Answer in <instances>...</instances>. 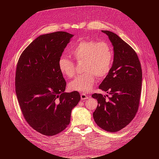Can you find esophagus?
<instances>
[{"mask_svg":"<svg viewBox=\"0 0 159 159\" xmlns=\"http://www.w3.org/2000/svg\"><path fill=\"white\" fill-rule=\"evenodd\" d=\"M80 98H81L82 100H83V101H84V100L88 99L89 97L88 95H86V94H84V93H81L80 94Z\"/></svg>","mask_w":159,"mask_h":159,"instance_id":"34e87169","label":"esophagus"}]
</instances>
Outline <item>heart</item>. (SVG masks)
<instances>
[{
    "label": "heart",
    "mask_w": 159,
    "mask_h": 159,
    "mask_svg": "<svg viewBox=\"0 0 159 159\" xmlns=\"http://www.w3.org/2000/svg\"><path fill=\"white\" fill-rule=\"evenodd\" d=\"M70 53L79 62H83L84 72L68 84L70 91L88 93L95 85V77L101 79L110 72L113 60L111 45L104 41H80L70 49ZM58 68L63 75L71 78L75 74L73 61L62 55L58 60Z\"/></svg>",
    "instance_id": "heart-1"
}]
</instances>
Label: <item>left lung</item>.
Returning a JSON list of instances; mask_svg holds the SVG:
<instances>
[{
  "label": "left lung",
  "instance_id": "left-lung-1",
  "mask_svg": "<svg viewBox=\"0 0 159 159\" xmlns=\"http://www.w3.org/2000/svg\"><path fill=\"white\" fill-rule=\"evenodd\" d=\"M113 46V62L110 72L98 88L110 95L94 93L98 106L93 113L102 129L116 132L129 124L138 111L142 87V68L133 49L115 33L102 30Z\"/></svg>",
  "mask_w": 159,
  "mask_h": 159
}]
</instances>
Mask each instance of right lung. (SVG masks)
Listing matches in <instances>:
<instances>
[{"instance_id":"1","label":"right lung","mask_w":159,"mask_h":159,"mask_svg":"<svg viewBox=\"0 0 159 159\" xmlns=\"http://www.w3.org/2000/svg\"><path fill=\"white\" fill-rule=\"evenodd\" d=\"M74 35L65 31L42 35L22 53L15 91L24 119L41 134L53 136L66 128L79 103L78 91L64 92L66 82L58 60Z\"/></svg>"}]
</instances>
